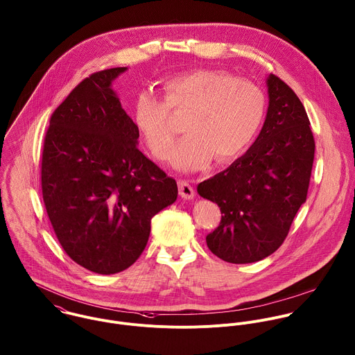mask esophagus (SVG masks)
<instances>
[{
  "label": "esophagus",
  "mask_w": 355,
  "mask_h": 355,
  "mask_svg": "<svg viewBox=\"0 0 355 355\" xmlns=\"http://www.w3.org/2000/svg\"><path fill=\"white\" fill-rule=\"evenodd\" d=\"M178 189H180L181 198H184V199H187V200L193 199V196H195V189H193V187H192L188 181L180 180V181H178Z\"/></svg>",
  "instance_id": "1"
}]
</instances>
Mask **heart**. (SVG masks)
<instances>
[{
  "label": "heart",
  "mask_w": 355,
  "mask_h": 355,
  "mask_svg": "<svg viewBox=\"0 0 355 355\" xmlns=\"http://www.w3.org/2000/svg\"><path fill=\"white\" fill-rule=\"evenodd\" d=\"M164 101L140 93L133 105V123L149 152L166 159L174 140L170 112L187 114L184 132L170 155L173 167L198 171L215 156L226 163L241 155L255 139L265 114V94L251 80L219 70H193L162 83Z\"/></svg>",
  "instance_id": "b5f03b06"
}]
</instances>
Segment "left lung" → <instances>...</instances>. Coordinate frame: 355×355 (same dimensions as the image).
<instances>
[{"label": "left lung", "instance_id": "8db88e82", "mask_svg": "<svg viewBox=\"0 0 355 355\" xmlns=\"http://www.w3.org/2000/svg\"><path fill=\"white\" fill-rule=\"evenodd\" d=\"M266 85L269 107L258 139L226 170L198 185V193L222 214L207 247L229 263L273 254L307 198L315 149L310 121L279 76L270 73Z\"/></svg>", "mask_w": 355, "mask_h": 355}]
</instances>
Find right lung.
Masks as SVG:
<instances>
[{"label":"right lung","instance_id":"1","mask_svg":"<svg viewBox=\"0 0 355 355\" xmlns=\"http://www.w3.org/2000/svg\"><path fill=\"white\" fill-rule=\"evenodd\" d=\"M128 67L83 79L51 116L41 184L46 213L73 262L114 275L142 254L150 219L177 200L174 178L139 149V132L112 80Z\"/></svg>","mask_w":355,"mask_h":355}]
</instances>
